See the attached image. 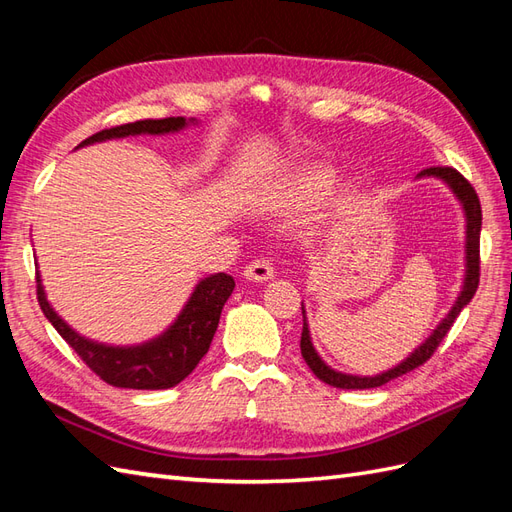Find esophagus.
Wrapping results in <instances>:
<instances>
[{
  "mask_svg": "<svg viewBox=\"0 0 512 512\" xmlns=\"http://www.w3.org/2000/svg\"><path fill=\"white\" fill-rule=\"evenodd\" d=\"M274 277V268L268 259H253L251 264L244 268V279L246 281H255V283H264Z\"/></svg>",
  "mask_w": 512,
  "mask_h": 512,
  "instance_id": "obj_1",
  "label": "esophagus"
}]
</instances>
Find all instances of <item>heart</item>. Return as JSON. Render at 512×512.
I'll return each instance as SVG.
<instances>
[{
    "mask_svg": "<svg viewBox=\"0 0 512 512\" xmlns=\"http://www.w3.org/2000/svg\"><path fill=\"white\" fill-rule=\"evenodd\" d=\"M335 183V175L331 170H311V173L298 175L285 186L283 199L287 205L294 207H305L322 201L326 194L331 192Z\"/></svg>",
    "mask_w": 512,
    "mask_h": 512,
    "instance_id": "b5f03b06",
    "label": "heart"
}]
</instances>
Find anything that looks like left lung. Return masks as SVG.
Masks as SVG:
<instances>
[{"label": "left lung", "instance_id": "left-lung-1", "mask_svg": "<svg viewBox=\"0 0 512 512\" xmlns=\"http://www.w3.org/2000/svg\"><path fill=\"white\" fill-rule=\"evenodd\" d=\"M422 177H435L441 179L445 186L452 190V194L458 199L463 207L465 214V277H463V287L461 294L456 296L452 309L445 313V318L437 324V329L432 331L422 344H419L409 357L404 361H400L398 365H393L387 372L374 374V376H357V374H344L333 370L331 365H326L322 361V357L316 352L311 344V335H309V324H307V316H305V305L300 307L303 309V335H300V352H303V359L307 361V365L311 368V372L316 374L322 383L337 387V389H372V387H381L393 378H398L406 372H411L419 365H424L432 352L437 350V346L443 342V337L448 335V331L452 329L454 320L458 318L469 303L474 298L476 290H478V281H480V227H482V209H480V199L476 190L471 188V183L458 173V170L450 168V166H432V168H424L422 173H417V179Z\"/></svg>", "mask_w": 512, "mask_h": 512}]
</instances>
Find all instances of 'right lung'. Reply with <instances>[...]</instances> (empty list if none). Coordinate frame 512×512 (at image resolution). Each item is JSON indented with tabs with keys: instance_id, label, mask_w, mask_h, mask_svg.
I'll use <instances>...</instances> for the list:
<instances>
[{
	"instance_id": "add662e5",
	"label": "right lung",
	"mask_w": 512,
	"mask_h": 512,
	"mask_svg": "<svg viewBox=\"0 0 512 512\" xmlns=\"http://www.w3.org/2000/svg\"><path fill=\"white\" fill-rule=\"evenodd\" d=\"M194 123V119L186 121L183 116H170V119L157 121H136L103 129L99 134L86 138L80 147L140 134H177V131ZM233 287L235 281L229 274H209V277L196 283L194 292L190 294L188 303L183 305L177 320L162 335L136 346H110L80 335L58 316L56 309L47 300L43 279L36 270V296L45 318L54 324V329L62 335L64 342L80 355V359L101 381H106L112 387L125 389H168L179 385L183 378L192 374V370L209 350V344H212L214 333L218 329L220 311L229 300Z\"/></svg>"
}]
</instances>
